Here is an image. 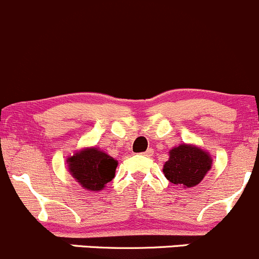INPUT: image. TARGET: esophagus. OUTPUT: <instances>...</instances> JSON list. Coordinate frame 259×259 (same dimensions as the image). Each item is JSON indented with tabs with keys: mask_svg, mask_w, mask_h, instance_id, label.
I'll list each match as a JSON object with an SVG mask.
<instances>
[{
	"mask_svg": "<svg viewBox=\"0 0 259 259\" xmlns=\"http://www.w3.org/2000/svg\"><path fill=\"white\" fill-rule=\"evenodd\" d=\"M142 154H143V155H145V157H150V155L153 154V149H150V148H149V149H148L147 152L142 153Z\"/></svg>",
	"mask_w": 259,
	"mask_h": 259,
	"instance_id": "1",
	"label": "esophagus"
}]
</instances>
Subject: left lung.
Wrapping results in <instances>:
<instances>
[{
  "instance_id": "obj_1",
  "label": "left lung",
  "mask_w": 259,
  "mask_h": 259,
  "mask_svg": "<svg viewBox=\"0 0 259 259\" xmlns=\"http://www.w3.org/2000/svg\"><path fill=\"white\" fill-rule=\"evenodd\" d=\"M209 152L195 144H180L169 150V158L163 165V173L169 182L183 188L199 185L211 169Z\"/></svg>"
}]
</instances>
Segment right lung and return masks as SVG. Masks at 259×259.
I'll return each instance as SVG.
<instances>
[{
  "label": "right lung",
  "mask_w": 259,
  "mask_h": 259,
  "mask_svg": "<svg viewBox=\"0 0 259 259\" xmlns=\"http://www.w3.org/2000/svg\"><path fill=\"white\" fill-rule=\"evenodd\" d=\"M68 170L79 186L99 192L115 177L117 160L96 147L76 150L67 158Z\"/></svg>",
  "instance_id": "1"
}]
</instances>
